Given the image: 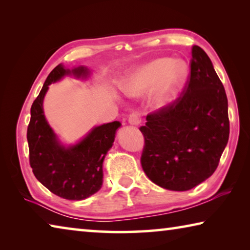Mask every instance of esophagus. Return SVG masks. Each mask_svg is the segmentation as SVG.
Masks as SVG:
<instances>
[{
    "label": "esophagus",
    "instance_id": "esophagus-1",
    "mask_svg": "<svg viewBox=\"0 0 250 250\" xmlns=\"http://www.w3.org/2000/svg\"><path fill=\"white\" fill-rule=\"evenodd\" d=\"M128 122L130 125H139L141 124V118L139 113H131L128 118Z\"/></svg>",
    "mask_w": 250,
    "mask_h": 250
}]
</instances>
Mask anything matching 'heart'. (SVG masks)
<instances>
[{"label":"heart","instance_id":"b5f03b06","mask_svg":"<svg viewBox=\"0 0 250 250\" xmlns=\"http://www.w3.org/2000/svg\"><path fill=\"white\" fill-rule=\"evenodd\" d=\"M188 75V67L182 59L156 58L138 67L122 84L129 96H138L154 88L159 104H166L183 87Z\"/></svg>","mask_w":250,"mask_h":250}]
</instances>
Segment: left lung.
Instances as JSON below:
<instances>
[{
  "instance_id": "left-lung-1",
  "label": "left lung",
  "mask_w": 250,
  "mask_h": 250,
  "mask_svg": "<svg viewBox=\"0 0 250 250\" xmlns=\"http://www.w3.org/2000/svg\"><path fill=\"white\" fill-rule=\"evenodd\" d=\"M141 166L171 191H188L213 174L229 137L225 89L209 57L192 47L191 73L181 96L146 116Z\"/></svg>"
}]
</instances>
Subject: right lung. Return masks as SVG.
Wrapping results in <instances>:
<instances>
[{
    "label": "right lung",
    "mask_w": 250,
    "mask_h": 250,
    "mask_svg": "<svg viewBox=\"0 0 250 250\" xmlns=\"http://www.w3.org/2000/svg\"><path fill=\"white\" fill-rule=\"evenodd\" d=\"M69 74L86 78L89 70L83 66L69 70L61 64L50 71L32 104L27 142L29 164L36 179L55 195L80 201L101 188L104 156L112 146L121 124L113 121L95 126L77 145L68 147L61 145L45 118L43 100L49 84Z\"/></svg>",
    "instance_id": "obj_1"
}]
</instances>
